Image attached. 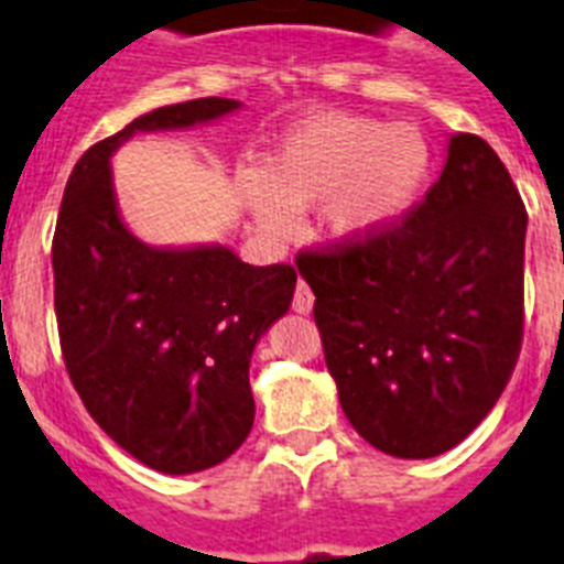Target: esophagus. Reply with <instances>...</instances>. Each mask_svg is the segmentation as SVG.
Instances as JSON below:
<instances>
[{
	"mask_svg": "<svg viewBox=\"0 0 564 564\" xmlns=\"http://www.w3.org/2000/svg\"><path fill=\"white\" fill-rule=\"evenodd\" d=\"M313 291L311 285H307L305 279H299V285H296V293H293V311L296 313H311L313 311Z\"/></svg>",
	"mask_w": 564,
	"mask_h": 564,
	"instance_id": "34e87169",
	"label": "esophagus"
}]
</instances>
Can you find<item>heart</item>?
<instances>
[{
  "instance_id": "obj_1",
  "label": "heart",
  "mask_w": 564,
  "mask_h": 564,
  "mask_svg": "<svg viewBox=\"0 0 564 564\" xmlns=\"http://www.w3.org/2000/svg\"><path fill=\"white\" fill-rule=\"evenodd\" d=\"M430 172V147L406 123L322 112L279 141L262 174H242V197L271 237L296 228L299 208L327 200L338 239H367L410 206Z\"/></svg>"
}]
</instances>
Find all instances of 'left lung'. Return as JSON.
Listing matches in <instances>:
<instances>
[{
    "instance_id": "1",
    "label": "left lung",
    "mask_w": 564,
    "mask_h": 564,
    "mask_svg": "<svg viewBox=\"0 0 564 564\" xmlns=\"http://www.w3.org/2000/svg\"><path fill=\"white\" fill-rule=\"evenodd\" d=\"M525 226L495 149L460 132L410 212L299 253L341 410L376 449L437 457L491 412L522 347Z\"/></svg>"
}]
</instances>
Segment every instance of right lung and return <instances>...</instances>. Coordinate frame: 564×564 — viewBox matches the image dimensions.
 <instances>
[{"mask_svg": "<svg viewBox=\"0 0 564 564\" xmlns=\"http://www.w3.org/2000/svg\"><path fill=\"white\" fill-rule=\"evenodd\" d=\"M231 98L152 109L89 147L53 237L56 322L69 381L123 452L163 475L203 471L253 426L248 364L291 307L293 265H248L231 248H149L118 217L109 158L134 132L234 112Z\"/></svg>", "mask_w": 564, "mask_h": 564, "instance_id": "right-lung-1", "label": "right lung"}]
</instances>
